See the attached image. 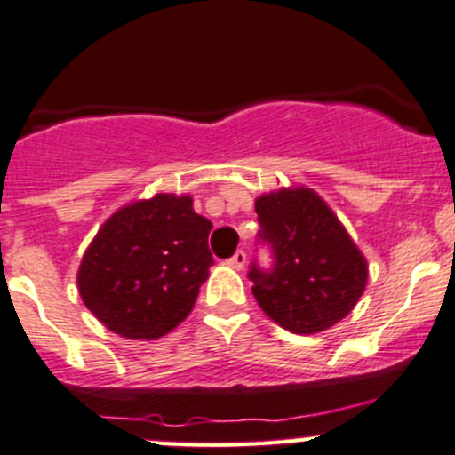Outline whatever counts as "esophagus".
Instances as JSON below:
<instances>
[{"label":"esophagus","mask_w":455,"mask_h":455,"mask_svg":"<svg viewBox=\"0 0 455 455\" xmlns=\"http://www.w3.org/2000/svg\"><path fill=\"white\" fill-rule=\"evenodd\" d=\"M228 266H231V268H235V270H242L246 266V253L244 251H237L235 255L231 257V259H228Z\"/></svg>","instance_id":"34e87169"}]
</instances>
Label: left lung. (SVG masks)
Listing matches in <instances>:
<instances>
[{
    "label": "left lung",
    "instance_id": "1",
    "mask_svg": "<svg viewBox=\"0 0 455 455\" xmlns=\"http://www.w3.org/2000/svg\"><path fill=\"white\" fill-rule=\"evenodd\" d=\"M255 213L275 255L270 273L251 266L259 308L295 334L346 319L368 283V259L325 200L308 187H283L259 196Z\"/></svg>",
    "mask_w": 455,
    "mask_h": 455
}]
</instances>
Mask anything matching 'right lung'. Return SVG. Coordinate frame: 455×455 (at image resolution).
Masks as SVG:
<instances>
[{
    "instance_id": "1",
    "label": "right lung",
    "mask_w": 455,
    "mask_h": 455,
    "mask_svg": "<svg viewBox=\"0 0 455 455\" xmlns=\"http://www.w3.org/2000/svg\"><path fill=\"white\" fill-rule=\"evenodd\" d=\"M211 228L191 196L156 194L114 211L76 273L87 310L134 341L172 332L194 310L209 277Z\"/></svg>"
}]
</instances>
